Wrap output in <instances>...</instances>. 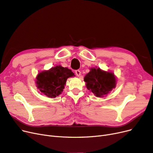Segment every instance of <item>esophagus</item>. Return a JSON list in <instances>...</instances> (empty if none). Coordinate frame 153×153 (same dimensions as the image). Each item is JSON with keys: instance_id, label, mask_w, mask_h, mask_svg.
Returning <instances> with one entry per match:
<instances>
[{"instance_id": "34e87169", "label": "esophagus", "mask_w": 153, "mask_h": 153, "mask_svg": "<svg viewBox=\"0 0 153 153\" xmlns=\"http://www.w3.org/2000/svg\"><path fill=\"white\" fill-rule=\"evenodd\" d=\"M76 76H77V77H79L80 76H81V71H79V70H76Z\"/></svg>"}]
</instances>
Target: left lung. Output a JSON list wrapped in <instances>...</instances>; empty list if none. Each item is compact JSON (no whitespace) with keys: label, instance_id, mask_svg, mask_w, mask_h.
Masks as SVG:
<instances>
[{"label":"left lung","instance_id":"1","mask_svg":"<svg viewBox=\"0 0 153 153\" xmlns=\"http://www.w3.org/2000/svg\"><path fill=\"white\" fill-rule=\"evenodd\" d=\"M90 71L84 77L86 86L97 97L103 98L115 88L116 77L114 73L105 71L100 68H91Z\"/></svg>","mask_w":153,"mask_h":153}]
</instances>
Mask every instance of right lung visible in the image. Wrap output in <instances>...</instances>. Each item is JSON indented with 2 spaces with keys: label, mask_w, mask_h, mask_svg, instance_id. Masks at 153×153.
<instances>
[{
  "label": "right lung",
  "mask_w": 153,
  "mask_h": 153,
  "mask_svg": "<svg viewBox=\"0 0 153 153\" xmlns=\"http://www.w3.org/2000/svg\"><path fill=\"white\" fill-rule=\"evenodd\" d=\"M74 76V74L71 69L56 65L38 74L36 78V86L41 94L56 98L62 94L67 79Z\"/></svg>",
  "instance_id": "1"
}]
</instances>
